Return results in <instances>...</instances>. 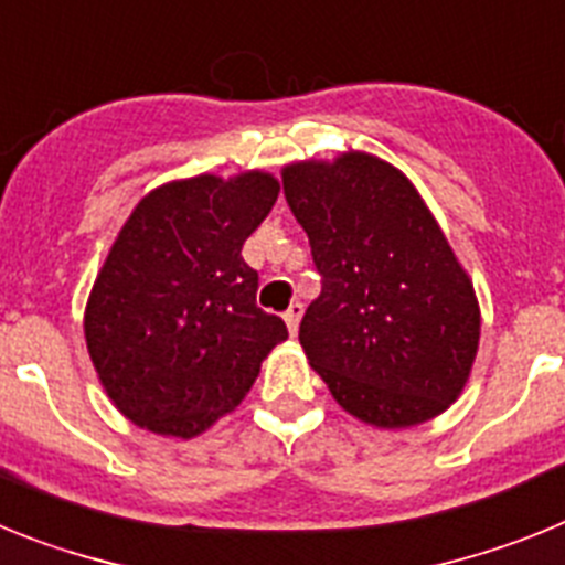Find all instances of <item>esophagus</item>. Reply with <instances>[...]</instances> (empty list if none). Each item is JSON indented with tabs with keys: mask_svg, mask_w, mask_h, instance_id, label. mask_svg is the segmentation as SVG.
<instances>
[{
	"mask_svg": "<svg viewBox=\"0 0 565 565\" xmlns=\"http://www.w3.org/2000/svg\"><path fill=\"white\" fill-rule=\"evenodd\" d=\"M299 319H302V302H291V308L286 311V326L291 331V337H297Z\"/></svg>",
	"mask_w": 565,
	"mask_h": 565,
	"instance_id": "esophagus-1",
	"label": "esophagus"
}]
</instances>
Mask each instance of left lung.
<instances>
[{
    "label": "left lung",
    "mask_w": 565,
    "mask_h": 565,
    "mask_svg": "<svg viewBox=\"0 0 565 565\" xmlns=\"http://www.w3.org/2000/svg\"><path fill=\"white\" fill-rule=\"evenodd\" d=\"M282 192L322 274L299 344L331 396L387 430L447 411L476 362L481 311L416 186L376 154L342 152L286 167Z\"/></svg>",
    "instance_id": "left-lung-1"
}]
</instances>
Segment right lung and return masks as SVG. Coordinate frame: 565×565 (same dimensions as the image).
Returning <instances> with one entry per match:
<instances>
[{
    "instance_id": "right-lung-1",
    "label": "right lung",
    "mask_w": 565,
    "mask_h": 565,
    "mask_svg": "<svg viewBox=\"0 0 565 565\" xmlns=\"http://www.w3.org/2000/svg\"><path fill=\"white\" fill-rule=\"evenodd\" d=\"M279 194L268 172L152 189L115 237L84 311L104 391L149 433L194 438L232 413L286 322L257 308L243 243Z\"/></svg>"
}]
</instances>
